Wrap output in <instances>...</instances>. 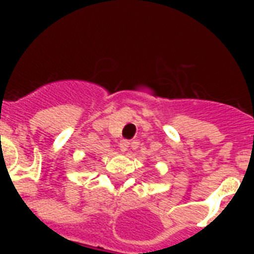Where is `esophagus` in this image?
<instances>
[{
	"mask_svg": "<svg viewBox=\"0 0 254 254\" xmlns=\"http://www.w3.org/2000/svg\"><path fill=\"white\" fill-rule=\"evenodd\" d=\"M127 149H129V142L127 141H121L120 142V150L123 151V153H127Z\"/></svg>",
	"mask_w": 254,
	"mask_h": 254,
	"instance_id": "1",
	"label": "esophagus"
}]
</instances>
